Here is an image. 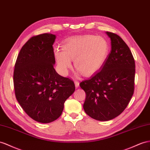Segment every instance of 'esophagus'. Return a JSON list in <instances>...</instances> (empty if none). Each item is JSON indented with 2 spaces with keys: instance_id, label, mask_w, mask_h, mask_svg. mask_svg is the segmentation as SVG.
<instances>
[{
  "instance_id": "34e87169",
  "label": "esophagus",
  "mask_w": 150,
  "mask_h": 150,
  "mask_svg": "<svg viewBox=\"0 0 150 150\" xmlns=\"http://www.w3.org/2000/svg\"><path fill=\"white\" fill-rule=\"evenodd\" d=\"M75 86L76 87H79V82L77 81H75Z\"/></svg>"
}]
</instances>
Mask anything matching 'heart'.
Listing matches in <instances>:
<instances>
[{"label":"heart","instance_id":"heart-1","mask_svg":"<svg viewBox=\"0 0 150 150\" xmlns=\"http://www.w3.org/2000/svg\"><path fill=\"white\" fill-rule=\"evenodd\" d=\"M63 51L57 50L55 57L61 74L67 75L71 61L79 73L90 76L100 69L109 54L108 42L104 37L85 35L71 37L64 42Z\"/></svg>","mask_w":150,"mask_h":150}]
</instances>
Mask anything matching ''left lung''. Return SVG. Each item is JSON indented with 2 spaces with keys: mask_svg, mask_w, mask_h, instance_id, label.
Instances as JSON below:
<instances>
[{
  "mask_svg": "<svg viewBox=\"0 0 150 150\" xmlns=\"http://www.w3.org/2000/svg\"><path fill=\"white\" fill-rule=\"evenodd\" d=\"M111 51L99 71L80 83L86 94L85 112L99 121L121 114L134 94L135 61L129 47L117 34L106 32Z\"/></svg>",
  "mask_w": 150,
  "mask_h": 150,
  "instance_id": "obj_1",
  "label": "left lung"
}]
</instances>
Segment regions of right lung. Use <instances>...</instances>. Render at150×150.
<instances>
[{"label":"right lung","instance_id":"1","mask_svg":"<svg viewBox=\"0 0 150 150\" xmlns=\"http://www.w3.org/2000/svg\"><path fill=\"white\" fill-rule=\"evenodd\" d=\"M56 37L44 33L30 38L20 50L14 70L18 103L30 117L43 124L61 116L65 101L75 90L74 82L54 68Z\"/></svg>","mask_w":150,"mask_h":150}]
</instances>
